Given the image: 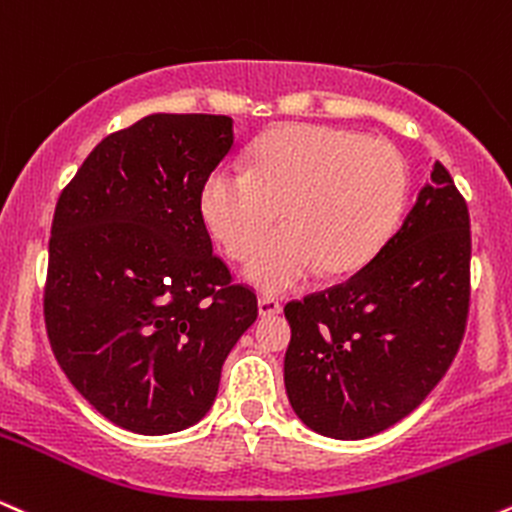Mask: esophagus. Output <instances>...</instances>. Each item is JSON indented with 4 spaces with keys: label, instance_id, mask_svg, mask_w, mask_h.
Here are the masks:
<instances>
[{
    "label": "esophagus",
    "instance_id": "esophagus-1",
    "mask_svg": "<svg viewBox=\"0 0 512 512\" xmlns=\"http://www.w3.org/2000/svg\"><path fill=\"white\" fill-rule=\"evenodd\" d=\"M282 311V306H280V302H275V299H270V297H261L258 299V316H278Z\"/></svg>",
    "mask_w": 512,
    "mask_h": 512
}]
</instances>
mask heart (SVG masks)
Returning a JSON list of instances; mask_svg holds the SVG:
<instances>
[{"mask_svg":"<svg viewBox=\"0 0 512 512\" xmlns=\"http://www.w3.org/2000/svg\"><path fill=\"white\" fill-rule=\"evenodd\" d=\"M407 198V165L386 138L323 124L270 131L249 170H218L201 191V215L227 256L246 258L283 208L286 227L246 261L266 294L302 287L318 270L347 275L378 254Z\"/></svg>","mask_w":512,"mask_h":512,"instance_id":"obj_1","label":"heart"}]
</instances>
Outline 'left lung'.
<instances>
[{"mask_svg": "<svg viewBox=\"0 0 512 512\" xmlns=\"http://www.w3.org/2000/svg\"><path fill=\"white\" fill-rule=\"evenodd\" d=\"M470 213L441 162L400 230L350 280L285 306V388L316 434L359 441L400 422L458 354L470 304Z\"/></svg>", "mask_w": 512, "mask_h": 512, "instance_id": "1", "label": "left lung"}]
</instances>
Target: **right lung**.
Instances as JSON below:
<instances>
[{"mask_svg":"<svg viewBox=\"0 0 512 512\" xmlns=\"http://www.w3.org/2000/svg\"><path fill=\"white\" fill-rule=\"evenodd\" d=\"M234 148L222 114H148L102 138L57 201L45 323L71 386L143 436L206 417L227 354L256 321L201 215Z\"/></svg>","mask_w":512,"mask_h":512,"instance_id":"1","label":"right lung"}]
</instances>
